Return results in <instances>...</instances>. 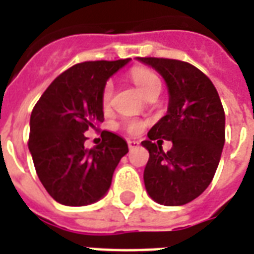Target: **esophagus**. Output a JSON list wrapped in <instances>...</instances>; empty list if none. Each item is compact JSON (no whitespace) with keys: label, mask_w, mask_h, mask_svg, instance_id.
<instances>
[{"label":"esophagus","mask_w":254,"mask_h":254,"mask_svg":"<svg viewBox=\"0 0 254 254\" xmlns=\"http://www.w3.org/2000/svg\"><path fill=\"white\" fill-rule=\"evenodd\" d=\"M138 145H140V143H138V141H136V140H127V147H129V149H130V151L134 148H137Z\"/></svg>","instance_id":"1"}]
</instances>
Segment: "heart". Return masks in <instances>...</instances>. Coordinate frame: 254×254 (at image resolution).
<instances>
[{
  "instance_id": "1",
  "label": "heart",
  "mask_w": 254,
  "mask_h": 254,
  "mask_svg": "<svg viewBox=\"0 0 254 254\" xmlns=\"http://www.w3.org/2000/svg\"><path fill=\"white\" fill-rule=\"evenodd\" d=\"M132 80L133 83L136 84V87L138 88V91L147 96V95L154 91L155 88L160 87V80L159 77L155 74L154 72H151L148 69H144V67H136L132 70ZM113 91H114V87H113V83L109 81L106 84L105 88H103V92H102V103L105 107L110 105L111 98H113ZM143 127V122L137 121V120H130V121L127 122V129L130 133H137L141 130Z\"/></svg>"
}]
</instances>
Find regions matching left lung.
<instances>
[{"label":"left lung","mask_w":254,"mask_h":254,"mask_svg":"<svg viewBox=\"0 0 254 254\" xmlns=\"http://www.w3.org/2000/svg\"><path fill=\"white\" fill-rule=\"evenodd\" d=\"M137 61L159 73L169 91L166 116L141 141L149 152L145 190L158 204L184 205L207 189L218 169L224 145L223 106L212 81L190 64L151 57ZM159 138L173 143L170 151L163 152Z\"/></svg>","instance_id":"obj_1"}]
</instances>
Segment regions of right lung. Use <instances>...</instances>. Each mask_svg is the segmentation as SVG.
I'll return each instance as SVG.
<instances>
[{
	"instance_id": "obj_1",
	"label": "right lung",
	"mask_w": 254,
	"mask_h": 254,
	"mask_svg": "<svg viewBox=\"0 0 254 254\" xmlns=\"http://www.w3.org/2000/svg\"><path fill=\"white\" fill-rule=\"evenodd\" d=\"M129 61H89L69 67L31 113L28 148L36 174L60 204L83 207L99 201L129 151L127 141L109 130L102 132V144L84 147V133L96 130L105 120L102 92L107 80Z\"/></svg>"
}]
</instances>
